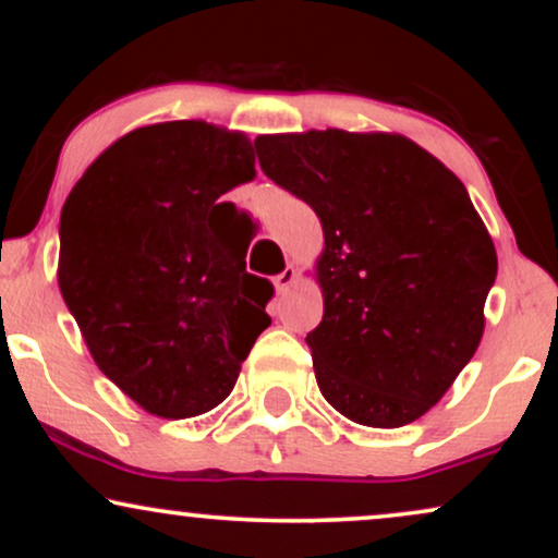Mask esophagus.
Wrapping results in <instances>:
<instances>
[{
  "label": "esophagus",
  "mask_w": 558,
  "mask_h": 558,
  "mask_svg": "<svg viewBox=\"0 0 558 558\" xmlns=\"http://www.w3.org/2000/svg\"><path fill=\"white\" fill-rule=\"evenodd\" d=\"M294 281H296V269H294V266H287V269L281 271L277 279H274V287H277L279 294H284L287 289L294 284Z\"/></svg>",
  "instance_id": "1"
}]
</instances>
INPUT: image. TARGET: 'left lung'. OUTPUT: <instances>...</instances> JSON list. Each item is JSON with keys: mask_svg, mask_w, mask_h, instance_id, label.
Wrapping results in <instances>:
<instances>
[{"mask_svg": "<svg viewBox=\"0 0 558 558\" xmlns=\"http://www.w3.org/2000/svg\"><path fill=\"white\" fill-rule=\"evenodd\" d=\"M258 165L317 213L325 315L307 335L317 386L350 422H416L470 363L498 274L462 180L403 134L256 136Z\"/></svg>", "mask_w": 558, "mask_h": 558, "instance_id": "left-lung-1", "label": "left lung"}]
</instances>
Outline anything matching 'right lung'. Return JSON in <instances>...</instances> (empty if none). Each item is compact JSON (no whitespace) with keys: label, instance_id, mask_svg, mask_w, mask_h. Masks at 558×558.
I'll return each instance as SVG.
<instances>
[{"label":"right lung","instance_id":"obj_1","mask_svg":"<svg viewBox=\"0 0 558 558\" xmlns=\"http://www.w3.org/2000/svg\"><path fill=\"white\" fill-rule=\"evenodd\" d=\"M254 144L208 121H162L98 155L60 213V294L88 353L136 407L190 418L233 391L271 325L274 287L216 223L256 178Z\"/></svg>","mask_w":558,"mask_h":558}]
</instances>
